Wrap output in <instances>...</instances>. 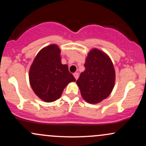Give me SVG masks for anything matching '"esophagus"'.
Returning a JSON list of instances; mask_svg holds the SVG:
<instances>
[{"label": "esophagus", "instance_id": "34e87169", "mask_svg": "<svg viewBox=\"0 0 146 146\" xmlns=\"http://www.w3.org/2000/svg\"><path fill=\"white\" fill-rule=\"evenodd\" d=\"M73 76H74V78H75V80H78V78H79V74L78 73H75L74 74H73Z\"/></svg>", "mask_w": 146, "mask_h": 146}]
</instances>
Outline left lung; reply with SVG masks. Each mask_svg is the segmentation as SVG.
Returning <instances> with one entry per match:
<instances>
[{"mask_svg": "<svg viewBox=\"0 0 146 146\" xmlns=\"http://www.w3.org/2000/svg\"><path fill=\"white\" fill-rule=\"evenodd\" d=\"M84 66L76 83L85 101L98 104L109 96L115 86L113 62L105 52L93 48L87 54Z\"/></svg>", "mask_w": 146, "mask_h": 146, "instance_id": "8db88e82", "label": "left lung"}]
</instances>
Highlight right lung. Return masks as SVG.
Returning a JSON list of instances; mask_svg holds the SVG:
<instances>
[{
	"instance_id": "right-lung-1",
	"label": "right lung",
	"mask_w": 146,
	"mask_h": 146,
	"mask_svg": "<svg viewBox=\"0 0 146 146\" xmlns=\"http://www.w3.org/2000/svg\"><path fill=\"white\" fill-rule=\"evenodd\" d=\"M60 53L58 45H48L38 52L30 66V85L35 94L45 102L59 99L65 87L75 82L68 65L62 64Z\"/></svg>"
}]
</instances>
